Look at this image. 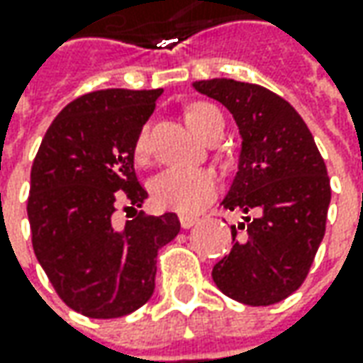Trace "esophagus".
<instances>
[{
    "instance_id": "obj_1",
    "label": "esophagus",
    "mask_w": 363,
    "mask_h": 363,
    "mask_svg": "<svg viewBox=\"0 0 363 363\" xmlns=\"http://www.w3.org/2000/svg\"><path fill=\"white\" fill-rule=\"evenodd\" d=\"M179 220H181L182 229H191V227H194V225L199 223V217H193V215H181Z\"/></svg>"
}]
</instances>
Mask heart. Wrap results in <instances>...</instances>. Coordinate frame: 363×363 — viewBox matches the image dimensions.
<instances>
[{"label": "heart", "mask_w": 363, "mask_h": 363, "mask_svg": "<svg viewBox=\"0 0 363 363\" xmlns=\"http://www.w3.org/2000/svg\"><path fill=\"white\" fill-rule=\"evenodd\" d=\"M186 124L199 136H203L211 126L223 122L217 108L206 102H194L184 110ZM134 157L144 160L146 157V132H140L134 143ZM150 193L155 205L164 211H174L181 215H194L203 211L219 193V179L213 170L205 169H167L157 174L150 182Z\"/></svg>", "instance_id": "heart-1"}]
</instances>
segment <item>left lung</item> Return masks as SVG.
I'll return each instance as SVG.
<instances>
[{"label": "left lung", "instance_id": "left-lung-1", "mask_svg": "<svg viewBox=\"0 0 363 363\" xmlns=\"http://www.w3.org/2000/svg\"><path fill=\"white\" fill-rule=\"evenodd\" d=\"M193 88L227 108L241 134L237 174L220 205L247 217L231 227L235 243L213 267V281L239 303L273 306L301 287L325 235V162L281 96L229 78L193 82Z\"/></svg>", "mask_w": 363, "mask_h": 363}]
</instances>
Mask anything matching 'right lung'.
Wrapping results in <instances>:
<instances>
[{"instance_id": "obj_1", "label": "right lung", "mask_w": 363, "mask_h": 363, "mask_svg": "<svg viewBox=\"0 0 363 363\" xmlns=\"http://www.w3.org/2000/svg\"><path fill=\"white\" fill-rule=\"evenodd\" d=\"M162 90L110 88L64 108L32 167L28 219L40 265L62 301L86 318L112 319L143 307L155 291L157 253L181 223L174 213L116 227L120 203L143 206L134 143Z\"/></svg>"}]
</instances>
